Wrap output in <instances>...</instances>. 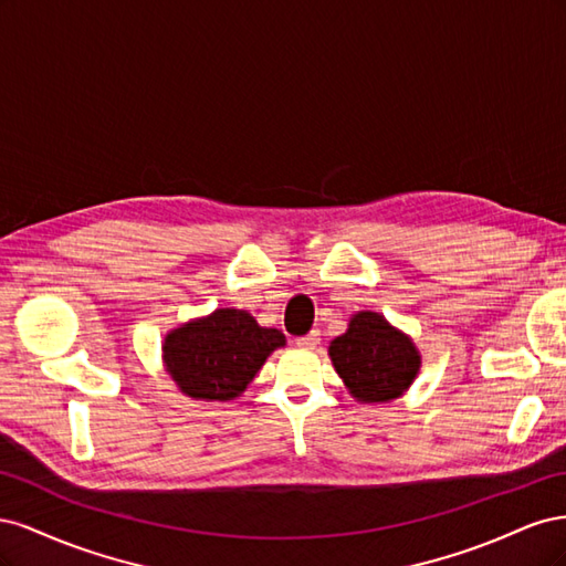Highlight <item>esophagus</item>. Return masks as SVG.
Returning a JSON list of instances; mask_svg holds the SVG:
<instances>
[{"label":"esophagus","instance_id":"esophagus-1","mask_svg":"<svg viewBox=\"0 0 566 566\" xmlns=\"http://www.w3.org/2000/svg\"><path fill=\"white\" fill-rule=\"evenodd\" d=\"M300 347H304V349H314L318 342H321V333L318 331H312V333H306V335H302V337H297L295 339Z\"/></svg>","mask_w":566,"mask_h":566}]
</instances>
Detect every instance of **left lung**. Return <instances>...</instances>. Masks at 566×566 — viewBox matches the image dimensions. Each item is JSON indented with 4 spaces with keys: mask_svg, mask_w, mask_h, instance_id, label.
<instances>
[{
    "mask_svg": "<svg viewBox=\"0 0 566 566\" xmlns=\"http://www.w3.org/2000/svg\"><path fill=\"white\" fill-rule=\"evenodd\" d=\"M331 358L354 397L368 403L397 399L420 368L413 342L373 312L352 318L349 331L331 342Z\"/></svg>",
    "mask_w": 566,
    "mask_h": 566,
    "instance_id": "1",
    "label": "left lung"
}]
</instances>
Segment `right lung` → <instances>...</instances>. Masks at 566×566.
I'll return each mask as SVG.
<instances>
[{"mask_svg": "<svg viewBox=\"0 0 566 566\" xmlns=\"http://www.w3.org/2000/svg\"><path fill=\"white\" fill-rule=\"evenodd\" d=\"M283 345L281 331L262 328L250 314L217 310L169 333L163 352L169 375L188 397L231 401L245 391L266 356Z\"/></svg>", "mask_w": 566, "mask_h": 566, "instance_id": "add662e5", "label": "right lung"}]
</instances>
